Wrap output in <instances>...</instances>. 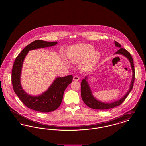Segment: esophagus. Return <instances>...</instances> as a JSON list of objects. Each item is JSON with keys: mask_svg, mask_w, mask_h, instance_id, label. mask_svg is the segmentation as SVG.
Returning <instances> with one entry per match:
<instances>
[{"mask_svg": "<svg viewBox=\"0 0 146 146\" xmlns=\"http://www.w3.org/2000/svg\"><path fill=\"white\" fill-rule=\"evenodd\" d=\"M73 80L75 81H78L79 80V77L78 76H74L73 77Z\"/></svg>", "mask_w": 146, "mask_h": 146, "instance_id": "1", "label": "esophagus"}]
</instances>
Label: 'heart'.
<instances>
[{"instance_id": "b5f03b06", "label": "heart", "mask_w": 146, "mask_h": 146, "mask_svg": "<svg viewBox=\"0 0 146 146\" xmlns=\"http://www.w3.org/2000/svg\"><path fill=\"white\" fill-rule=\"evenodd\" d=\"M67 55L70 61L73 63L81 62L80 69L88 72L93 68L101 58L99 52L94 50L90 44H81L70 46L67 50Z\"/></svg>"}]
</instances>
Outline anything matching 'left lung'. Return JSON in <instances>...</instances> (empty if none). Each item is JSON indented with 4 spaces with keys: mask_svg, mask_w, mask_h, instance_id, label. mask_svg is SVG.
<instances>
[{
    "mask_svg": "<svg viewBox=\"0 0 146 146\" xmlns=\"http://www.w3.org/2000/svg\"><path fill=\"white\" fill-rule=\"evenodd\" d=\"M114 44L116 47L119 48V49L114 54H119L121 55L124 56L125 57L130 63L131 67L132 70V80L130 85L129 89L125 94V95L119 100H117L113 102H103L97 100L92 95V91L91 90L89 84L88 83V76H86L83 79L81 83V96L83 99L84 102L86 104L88 107L91 108L94 110H108L112 108L117 107L118 106L121 104L125 100V98L127 97L128 95L132 90L133 85L135 80V68L133 65V61L132 60V56L125 49L121 48V45L118 43V42L114 41Z\"/></svg>",
    "mask_w": 146,
    "mask_h": 146,
    "instance_id": "left-lung-1",
    "label": "left lung"
}]
</instances>
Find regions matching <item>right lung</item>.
I'll use <instances>...</instances> for the list:
<instances>
[{
	"label": "right lung",
	"instance_id": "right-lung-1",
	"mask_svg": "<svg viewBox=\"0 0 146 146\" xmlns=\"http://www.w3.org/2000/svg\"><path fill=\"white\" fill-rule=\"evenodd\" d=\"M57 44V42L36 40L23 49L14 62L11 74L14 92L25 105L35 111L47 113L57 109L62 102L64 91L68 85L72 82L73 76L68 75L64 77H57L45 92L38 96H32L23 90L21 85V75L23 63L29 51L51 47Z\"/></svg>",
	"mask_w": 146,
	"mask_h": 146
}]
</instances>
